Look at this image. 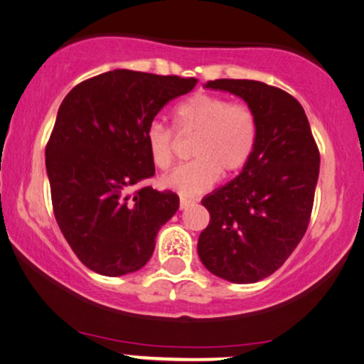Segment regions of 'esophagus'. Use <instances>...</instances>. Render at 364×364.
Masks as SVG:
<instances>
[{
	"mask_svg": "<svg viewBox=\"0 0 364 364\" xmlns=\"http://www.w3.org/2000/svg\"><path fill=\"white\" fill-rule=\"evenodd\" d=\"M191 205H195L193 200H188V198H179V208L185 210L188 207H191Z\"/></svg>",
	"mask_w": 364,
	"mask_h": 364,
	"instance_id": "1",
	"label": "esophagus"
}]
</instances>
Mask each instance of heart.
Segmentation results:
<instances>
[{"mask_svg":"<svg viewBox=\"0 0 364 364\" xmlns=\"http://www.w3.org/2000/svg\"><path fill=\"white\" fill-rule=\"evenodd\" d=\"M173 125L178 135H193V159L164 174L159 185L181 196L210 190L222 173L230 176L242 171L259 135V122L251 105L203 91L173 108ZM146 147L154 168L168 169L176 152V137L168 125L154 120L146 129Z\"/></svg>","mask_w":364,"mask_h":364,"instance_id":"b5f03b06","label":"heart"}]
</instances>
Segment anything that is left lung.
<instances>
[{
  "label": "left lung",
  "mask_w": 364,
  "mask_h": 364,
  "mask_svg": "<svg viewBox=\"0 0 364 364\" xmlns=\"http://www.w3.org/2000/svg\"><path fill=\"white\" fill-rule=\"evenodd\" d=\"M207 87L251 105L259 135L242 173L201 201L210 222L198 256L218 278L256 283L283 266L307 232L321 154L304 108L287 91L251 80H215Z\"/></svg>",
  "instance_id": "left-lung-1"
}]
</instances>
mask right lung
Masks as SVG:
<instances>
[{"label": "right lung", "mask_w": 364, "mask_h": 364, "mask_svg": "<svg viewBox=\"0 0 364 364\" xmlns=\"http://www.w3.org/2000/svg\"><path fill=\"white\" fill-rule=\"evenodd\" d=\"M195 77L115 69L80 82L60 103L46 146L54 215L82 264L122 277L151 259L179 198L157 191L146 129Z\"/></svg>", "instance_id": "add662e5"}]
</instances>
